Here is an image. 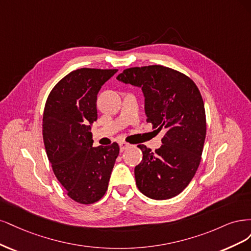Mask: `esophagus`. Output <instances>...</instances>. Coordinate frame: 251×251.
<instances>
[{"label":"esophagus","mask_w":251,"mask_h":251,"mask_svg":"<svg viewBox=\"0 0 251 251\" xmlns=\"http://www.w3.org/2000/svg\"><path fill=\"white\" fill-rule=\"evenodd\" d=\"M119 145H120V150H121V152H123L124 150L128 149L129 147L131 146L130 144H128V143H126V142H121Z\"/></svg>","instance_id":"1"}]
</instances>
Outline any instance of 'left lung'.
I'll return each instance as SVG.
<instances>
[{
  "mask_svg": "<svg viewBox=\"0 0 251 251\" xmlns=\"http://www.w3.org/2000/svg\"><path fill=\"white\" fill-rule=\"evenodd\" d=\"M117 79L142 88L147 122L166 131L154 152L137 146L143 152L134 168L137 188L151 199L175 197L195 175L203 150L206 120L198 87L182 73L163 66L126 69Z\"/></svg>",
  "mask_w": 251,
  "mask_h": 251,
  "instance_id": "1",
  "label": "left lung"
}]
</instances>
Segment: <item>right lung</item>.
Masks as SVG:
<instances>
[{"label": "right lung", "mask_w": 251, "mask_h": 251, "mask_svg": "<svg viewBox=\"0 0 251 251\" xmlns=\"http://www.w3.org/2000/svg\"><path fill=\"white\" fill-rule=\"evenodd\" d=\"M118 70L78 69L56 84L48 97L43 136L53 172L73 200L91 204L108 188L119 155L117 143L93 147L97 95Z\"/></svg>", "instance_id": "1"}]
</instances>
